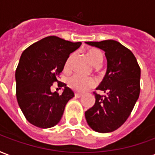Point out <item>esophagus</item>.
Instances as JSON below:
<instances>
[{
	"mask_svg": "<svg viewBox=\"0 0 155 155\" xmlns=\"http://www.w3.org/2000/svg\"><path fill=\"white\" fill-rule=\"evenodd\" d=\"M82 97V93H78V92H77V93H75V97L79 98V97Z\"/></svg>",
	"mask_w": 155,
	"mask_h": 155,
	"instance_id": "1",
	"label": "esophagus"
}]
</instances>
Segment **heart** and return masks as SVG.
<instances>
[{
  "mask_svg": "<svg viewBox=\"0 0 155 155\" xmlns=\"http://www.w3.org/2000/svg\"><path fill=\"white\" fill-rule=\"evenodd\" d=\"M87 57L91 63L96 68L100 66L103 61V54L99 49L92 48L87 52ZM74 58V54H70L64 64V69L68 71L71 68V64ZM68 86L70 88L78 92H83L95 85V80L90 77H82L78 74H74L68 79Z\"/></svg>",
  "mask_w": 155,
  "mask_h": 155,
  "instance_id": "b5f03b06",
  "label": "heart"
}]
</instances>
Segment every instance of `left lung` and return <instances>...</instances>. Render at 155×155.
<instances>
[{"instance_id": "1", "label": "left lung", "mask_w": 155, "mask_h": 155, "mask_svg": "<svg viewBox=\"0 0 155 155\" xmlns=\"http://www.w3.org/2000/svg\"><path fill=\"white\" fill-rule=\"evenodd\" d=\"M105 51L107 59V73L96 91L94 106L85 112L87 122L93 130L108 133L125 122L139 98L140 91V68L129 48L112 39L86 42Z\"/></svg>"}]
</instances>
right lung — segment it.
<instances>
[{"label":"right lung","mask_w":155,"mask_h":155,"mask_svg":"<svg viewBox=\"0 0 155 155\" xmlns=\"http://www.w3.org/2000/svg\"><path fill=\"white\" fill-rule=\"evenodd\" d=\"M81 42L68 41L57 36H48L28 47L22 53L15 70L16 98L26 120L39 128H50L59 122L73 91L58 78L71 53ZM55 81L64 87L62 94L52 93Z\"/></svg>","instance_id":"1"}]
</instances>
